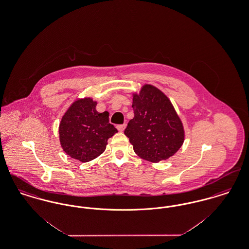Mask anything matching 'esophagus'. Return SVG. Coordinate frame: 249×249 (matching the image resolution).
I'll list each match as a JSON object with an SVG mask.
<instances>
[{"label": "esophagus", "mask_w": 249, "mask_h": 249, "mask_svg": "<svg viewBox=\"0 0 249 249\" xmlns=\"http://www.w3.org/2000/svg\"><path fill=\"white\" fill-rule=\"evenodd\" d=\"M125 128H126V124H122V125H118V126H117V129H118L120 132H122L123 130H125Z\"/></svg>", "instance_id": "obj_1"}]
</instances>
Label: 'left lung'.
<instances>
[{
  "label": "left lung",
  "instance_id": "obj_1",
  "mask_svg": "<svg viewBox=\"0 0 249 249\" xmlns=\"http://www.w3.org/2000/svg\"><path fill=\"white\" fill-rule=\"evenodd\" d=\"M134 118L124 131L137 156L151 162L174 156L185 141L182 120L167 95L150 84L131 92Z\"/></svg>",
  "mask_w": 249,
  "mask_h": 249
}]
</instances>
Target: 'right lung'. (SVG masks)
<instances>
[{
    "mask_svg": "<svg viewBox=\"0 0 249 249\" xmlns=\"http://www.w3.org/2000/svg\"><path fill=\"white\" fill-rule=\"evenodd\" d=\"M91 97L76 99L59 122V142L63 151L72 159L88 162L107 148V140L118 130L109 123V113H99Z\"/></svg>",
    "mask_w": 249,
    "mask_h": 249,
    "instance_id": "obj_1",
    "label": "right lung"
}]
</instances>
